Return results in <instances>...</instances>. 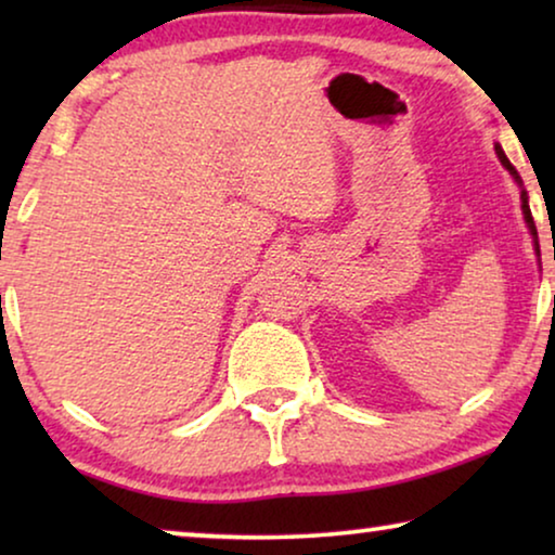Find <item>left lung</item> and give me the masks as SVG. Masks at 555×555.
<instances>
[{
  "label": "left lung",
  "mask_w": 555,
  "mask_h": 555,
  "mask_svg": "<svg viewBox=\"0 0 555 555\" xmlns=\"http://www.w3.org/2000/svg\"><path fill=\"white\" fill-rule=\"evenodd\" d=\"M495 154H498V158H500V164L505 166L507 169V173H511V177L515 179V184L520 186V209H522V219H526V227H528V232H530V237H533V247H535V255L541 257V249H538V230H535V222H533V215H530V204H528V192L526 189H522V179H520V173L515 171V166L507 162V156H505V151H503V146H500V143H495Z\"/></svg>",
  "instance_id": "obj_1"
}]
</instances>
